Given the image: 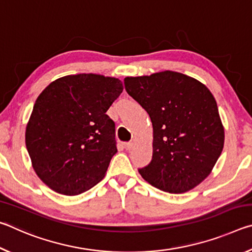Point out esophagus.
<instances>
[{
	"instance_id": "1",
	"label": "esophagus",
	"mask_w": 252,
	"mask_h": 252,
	"mask_svg": "<svg viewBox=\"0 0 252 252\" xmlns=\"http://www.w3.org/2000/svg\"><path fill=\"white\" fill-rule=\"evenodd\" d=\"M135 146V140H132V141L126 143V150H131V149H133Z\"/></svg>"
}]
</instances>
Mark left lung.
<instances>
[{"label": "left lung", "mask_w": 252, "mask_h": 252, "mask_svg": "<svg viewBox=\"0 0 252 252\" xmlns=\"http://www.w3.org/2000/svg\"><path fill=\"white\" fill-rule=\"evenodd\" d=\"M125 87L153 126L152 160L139 173L165 192L193 189L210 174L223 149L215 96L198 80L173 71L126 76Z\"/></svg>", "instance_id": "8db88e82"}]
</instances>
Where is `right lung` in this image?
I'll return each instance as SVG.
<instances>
[{
	"instance_id": "obj_1",
	"label": "right lung",
	"mask_w": 252,
	"mask_h": 252,
	"mask_svg": "<svg viewBox=\"0 0 252 252\" xmlns=\"http://www.w3.org/2000/svg\"><path fill=\"white\" fill-rule=\"evenodd\" d=\"M122 91L117 78L81 73L53 81L37 96L25 144L50 189L76 195L103 179L118 151L116 125L105 112Z\"/></svg>"
}]
</instances>
